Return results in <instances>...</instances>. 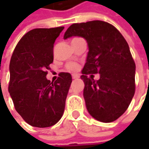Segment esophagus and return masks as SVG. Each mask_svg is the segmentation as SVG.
<instances>
[{
    "label": "esophagus",
    "instance_id": "obj_1",
    "mask_svg": "<svg viewBox=\"0 0 149 149\" xmlns=\"http://www.w3.org/2000/svg\"><path fill=\"white\" fill-rule=\"evenodd\" d=\"M72 78H73L74 79H78V78H79V75L74 74H73V75H72Z\"/></svg>",
    "mask_w": 149,
    "mask_h": 149
}]
</instances>
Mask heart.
Returning a JSON list of instances; mask_svg holds the SVG:
<instances>
[{
  "label": "heart",
  "mask_w": 149,
  "mask_h": 149,
  "mask_svg": "<svg viewBox=\"0 0 149 149\" xmlns=\"http://www.w3.org/2000/svg\"><path fill=\"white\" fill-rule=\"evenodd\" d=\"M76 39V38H75ZM79 68V66L76 63H74V62H70V63H68L66 65V69L69 70V71H76Z\"/></svg>",
  "instance_id": "obj_1"
}]
</instances>
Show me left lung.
Here are the masks:
<instances>
[{
  "label": "left lung",
  "mask_w": 149,
  "mask_h": 149,
  "mask_svg": "<svg viewBox=\"0 0 149 149\" xmlns=\"http://www.w3.org/2000/svg\"><path fill=\"white\" fill-rule=\"evenodd\" d=\"M72 36L84 38L89 46L80 77L87 110L100 122L116 120L127 110L135 93L136 67L129 45L114 26L102 20L73 24L64 39ZM97 72L100 78L95 81L92 76Z\"/></svg>",
  "instance_id": "1"
}]
</instances>
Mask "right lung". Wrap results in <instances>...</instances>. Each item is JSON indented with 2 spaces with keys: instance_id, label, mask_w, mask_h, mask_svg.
I'll use <instances>...</instances> for the list:
<instances>
[{
  "instance_id": "1",
  "label": "right lung",
  "mask_w": 149,
  "mask_h": 149,
  "mask_svg": "<svg viewBox=\"0 0 149 149\" xmlns=\"http://www.w3.org/2000/svg\"><path fill=\"white\" fill-rule=\"evenodd\" d=\"M64 27L34 29L21 38L10 62L9 93L15 109L33 127L47 128L60 120L72 82L60 73L54 82L46 79L54 60V43Z\"/></svg>"
}]
</instances>
